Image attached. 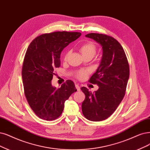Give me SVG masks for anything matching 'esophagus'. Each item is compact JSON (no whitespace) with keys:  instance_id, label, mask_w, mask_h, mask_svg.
<instances>
[{"instance_id":"34e87169","label":"esophagus","mask_w":150,"mask_h":150,"mask_svg":"<svg viewBox=\"0 0 150 150\" xmlns=\"http://www.w3.org/2000/svg\"><path fill=\"white\" fill-rule=\"evenodd\" d=\"M75 87H76V88L77 91H80V86H79V85H75Z\"/></svg>"}]
</instances>
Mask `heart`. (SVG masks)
Wrapping results in <instances>:
<instances>
[{
	"label": "heart",
	"instance_id": "1",
	"mask_svg": "<svg viewBox=\"0 0 150 150\" xmlns=\"http://www.w3.org/2000/svg\"><path fill=\"white\" fill-rule=\"evenodd\" d=\"M80 52L84 57H93L96 52V46L95 44L91 42H86L80 47ZM70 55V51L67 52L65 54L64 59L67 60ZM88 71L86 70H81L76 74V76L79 79H81L84 78V76L86 75Z\"/></svg>",
	"mask_w": 150,
	"mask_h": 150
}]
</instances>
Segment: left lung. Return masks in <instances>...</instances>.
<instances>
[{
	"label": "left lung",
	"mask_w": 150,
	"mask_h": 150,
	"mask_svg": "<svg viewBox=\"0 0 150 150\" xmlns=\"http://www.w3.org/2000/svg\"><path fill=\"white\" fill-rule=\"evenodd\" d=\"M85 36L100 44L103 55L99 66L89 80L97 84L98 90L91 93L86 87L81 88L85 95L82 112L88 120L101 121L114 113L125 96L129 65L124 49L114 38L99 33Z\"/></svg>",
	"instance_id": "obj_1"
}]
</instances>
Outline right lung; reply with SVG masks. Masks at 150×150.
<instances>
[{"instance_id":"obj_1","label":"right lung","mask_w":150,"mask_h":150,"mask_svg":"<svg viewBox=\"0 0 150 150\" xmlns=\"http://www.w3.org/2000/svg\"><path fill=\"white\" fill-rule=\"evenodd\" d=\"M79 32L57 31L38 36L29 45L22 67V80L27 101L39 117L54 120L62 113L64 103L76 91L74 83L67 80L53 86L54 71L60 66V54L80 36Z\"/></svg>"}]
</instances>
